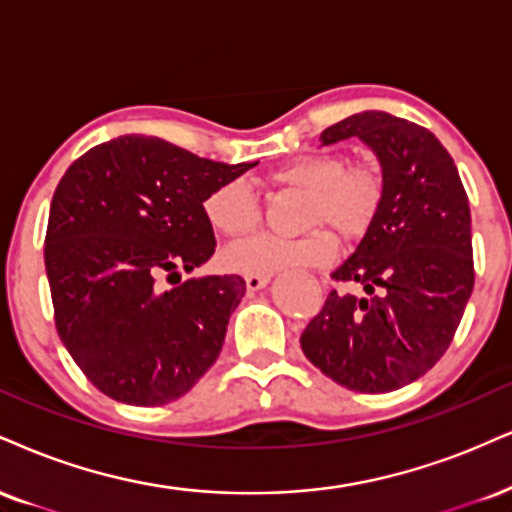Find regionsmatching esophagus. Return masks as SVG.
Here are the masks:
<instances>
[{
  "mask_svg": "<svg viewBox=\"0 0 512 512\" xmlns=\"http://www.w3.org/2000/svg\"><path fill=\"white\" fill-rule=\"evenodd\" d=\"M269 279H272V274L267 272H250L245 274V286H248V291H260V288L267 286Z\"/></svg>",
  "mask_w": 512,
  "mask_h": 512,
  "instance_id": "34e87169",
  "label": "esophagus"
}]
</instances>
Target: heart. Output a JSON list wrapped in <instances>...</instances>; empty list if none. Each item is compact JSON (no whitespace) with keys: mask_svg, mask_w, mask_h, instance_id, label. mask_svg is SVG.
<instances>
[{"mask_svg":"<svg viewBox=\"0 0 512 512\" xmlns=\"http://www.w3.org/2000/svg\"><path fill=\"white\" fill-rule=\"evenodd\" d=\"M267 183L305 193L298 238L260 236L233 245L224 260L238 272H274L283 267H322L336 257L333 233L357 243L377 224L386 202V176L374 159L348 162L341 152H305L267 174ZM202 212L214 231L226 238H245L257 231L262 209L243 178L214 186L202 200Z\"/></svg>","mask_w":512,"mask_h":512,"instance_id":"heart-1","label":"heart"}]
</instances>
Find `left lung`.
I'll use <instances>...</instances> for the list:
<instances>
[{"label": "left lung", "instance_id": "obj_1", "mask_svg": "<svg viewBox=\"0 0 512 512\" xmlns=\"http://www.w3.org/2000/svg\"><path fill=\"white\" fill-rule=\"evenodd\" d=\"M360 138L379 157L386 202L374 229L331 274L365 295L331 291L300 336L307 360L360 393L396 391L451 346L474 288L470 200L453 157L424 126L362 112L322 131Z\"/></svg>", "mask_w": 512, "mask_h": 512}]
</instances>
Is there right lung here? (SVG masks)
<instances>
[{"label":"right lung","mask_w":512,"mask_h":512,"mask_svg":"<svg viewBox=\"0 0 512 512\" xmlns=\"http://www.w3.org/2000/svg\"><path fill=\"white\" fill-rule=\"evenodd\" d=\"M255 164H224L147 135L78 157L49 207L45 267L54 324L95 389L128 405L171 403L217 362L238 274L162 288L214 255L202 200Z\"/></svg>","instance_id":"1"}]
</instances>
